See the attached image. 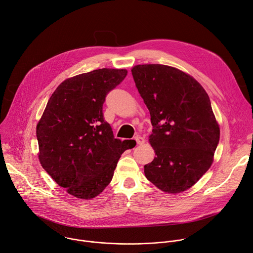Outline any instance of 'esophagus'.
Instances as JSON below:
<instances>
[{"label":"esophagus","mask_w":253,"mask_h":253,"mask_svg":"<svg viewBox=\"0 0 253 253\" xmlns=\"http://www.w3.org/2000/svg\"><path fill=\"white\" fill-rule=\"evenodd\" d=\"M135 140H136V142H137V144H139V145H142V144H144L145 143V138L144 137H142V136H140V135H138V136H136L135 137Z\"/></svg>","instance_id":"esophagus-1"}]
</instances>
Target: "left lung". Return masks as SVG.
<instances>
[{
  "label": "left lung",
  "mask_w": 253,
  "mask_h": 253,
  "mask_svg": "<svg viewBox=\"0 0 253 253\" xmlns=\"http://www.w3.org/2000/svg\"><path fill=\"white\" fill-rule=\"evenodd\" d=\"M131 71L153 126L149 141L156 157L144 166L145 176L165 193L184 192L210 169L219 142L210 97L175 67L140 64Z\"/></svg>",
  "instance_id": "left-lung-1"
}]
</instances>
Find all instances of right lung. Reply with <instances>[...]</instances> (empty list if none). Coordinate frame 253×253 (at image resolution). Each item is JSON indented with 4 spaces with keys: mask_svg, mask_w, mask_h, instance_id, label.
<instances>
[{
    "mask_svg": "<svg viewBox=\"0 0 253 253\" xmlns=\"http://www.w3.org/2000/svg\"><path fill=\"white\" fill-rule=\"evenodd\" d=\"M126 75V69L101 68L64 80L37 125L42 168L75 198L98 196L110 184L122 153L136 145L115 139L102 112L106 95Z\"/></svg>",
    "mask_w": 253,
    "mask_h": 253,
    "instance_id": "1",
    "label": "right lung"
}]
</instances>
